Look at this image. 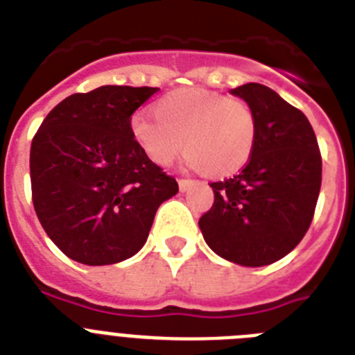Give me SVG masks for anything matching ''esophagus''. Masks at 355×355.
<instances>
[{"mask_svg":"<svg viewBox=\"0 0 355 355\" xmlns=\"http://www.w3.org/2000/svg\"><path fill=\"white\" fill-rule=\"evenodd\" d=\"M178 183H180V190H181V192H187L188 188L192 187V184L196 183V181L188 180V178H180V180H178Z\"/></svg>","mask_w":355,"mask_h":355,"instance_id":"obj_1","label":"esophagus"}]
</instances>
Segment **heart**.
Segmentation results:
<instances>
[{"mask_svg": "<svg viewBox=\"0 0 355 355\" xmlns=\"http://www.w3.org/2000/svg\"><path fill=\"white\" fill-rule=\"evenodd\" d=\"M130 131L139 149L156 165H168L183 146L188 167L224 178L236 174L252 156L258 119L240 97L180 89L159 97L155 115L135 112Z\"/></svg>", "mask_w": 355, "mask_h": 355, "instance_id": "obj_1", "label": "heart"}]
</instances>
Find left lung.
Returning <instances> with one entry per match:
<instances>
[{"mask_svg":"<svg viewBox=\"0 0 355 355\" xmlns=\"http://www.w3.org/2000/svg\"><path fill=\"white\" fill-rule=\"evenodd\" d=\"M252 106L258 137L236 175L209 183L213 206L199 218L206 243L227 261L270 265L299 245L315 216L322 155L306 115L261 83L231 90Z\"/></svg>","mask_w":355,"mask_h":355,"instance_id":"8db88e82","label":"left lung"}]
</instances>
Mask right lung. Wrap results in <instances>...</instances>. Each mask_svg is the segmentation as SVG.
<instances>
[{
	"label": "right lung",
	"mask_w": 355,
	"mask_h": 355,
	"mask_svg": "<svg viewBox=\"0 0 355 355\" xmlns=\"http://www.w3.org/2000/svg\"><path fill=\"white\" fill-rule=\"evenodd\" d=\"M156 87L105 85L58 103L31 140V200L67 258L112 265L139 252L156 209L178 193L172 175L135 144L131 115Z\"/></svg>",
	"instance_id": "obj_1"
}]
</instances>
